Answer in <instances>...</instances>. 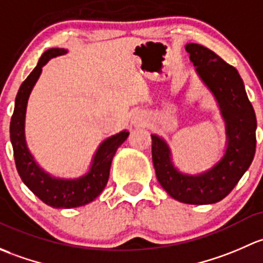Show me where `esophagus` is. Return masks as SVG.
Segmentation results:
<instances>
[{
    "label": "esophagus",
    "mask_w": 263,
    "mask_h": 263,
    "mask_svg": "<svg viewBox=\"0 0 263 263\" xmlns=\"http://www.w3.org/2000/svg\"><path fill=\"white\" fill-rule=\"evenodd\" d=\"M132 121H133V124H134V125L142 126V125H144V123H145V116L142 115V114H137V115L133 116Z\"/></svg>",
    "instance_id": "34e87169"
}]
</instances>
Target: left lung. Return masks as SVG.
<instances>
[{
	"instance_id": "obj_1",
	"label": "left lung",
	"mask_w": 263,
	"mask_h": 263,
	"mask_svg": "<svg viewBox=\"0 0 263 263\" xmlns=\"http://www.w3.org/2000/svg\"><path fill=\"white\" fill-rule=\"evenodd\" d=\"M185 49L220 110L226 124V149L221 158L206 171L189 175L175 167L166 140L151 134L152 159L157 180L173 199L183 204H215L234 189L252 163L257 120L245 83L234 67L200 44L189 43Z\"/></svg>"
}]
</instances>
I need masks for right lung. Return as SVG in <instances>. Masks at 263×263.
Wrapping results in <instances>:
<instances>
[{
  "instance_id": "1",
  "label": "right lung",
  "mask_w": 263,
  "mask_h": 263,
  "mask_svg": "<svg viewBox=\"0 0 263 263\" xmlns=\"http://www.w3.org/2000/svg\"><path fill=\"white\" fill-rule=\"evenodd\" d=\"M67 53L68 50L63 48H51L40 57L36 67L18 88L10 123V139L13 148L16 168L21 180L43 202L57 209L83 206L90 204L101 194L109 181L110 167L116 149L125 142L129 135V132L125 129L102 140L92 157L88 171L80 177H55L37 164L29 149L25 138V118L29 97L42 74L43 67L51 58Z\"/></svg>"
}]
</instances>
